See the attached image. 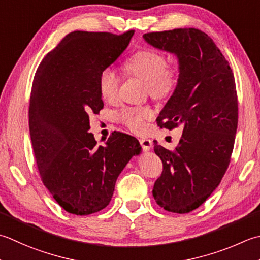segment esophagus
<instances>
[{
  "instance_id": "34e87169",
  "label": "esophagus",
  "mask_w": 260,
  "mask_h": 260,
  "mask_svg": "<svg viewBox=\"0 0 260 260\" xmlns=\"http://www.w3.org/2000/svg\"><path fill=\"white\" fill-rule=\"evenodd\" d=\"M140 143L144 151H149L152 147V141L149 139H140Z\"/></svg>"
}]
</instances>
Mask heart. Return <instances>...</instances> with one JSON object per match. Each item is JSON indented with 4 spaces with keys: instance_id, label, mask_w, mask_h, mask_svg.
<instances>
[{
    "instance_id": "1",
    "label": "heart",
    "mask_w": 260,
    "mask_h": 260,
    "mask_svg": "<svg viewBox=\"0 0 260 260\" xmlns=\"http://www.w3.org/2000/svg\"><path fill=\"white\" fill-rule=\"evenodd\" d=\"M124 69L128 75L143 81L146 92L156 100L166 99L174 93L181 74L179 59H167L162 52L149 48L135 53L125 63ZM98 84L104 100L113 103L118 98L121 78L113 68L101 71ZM117 116L129 131L142 134L146 131V123L153 118L154 113L149 106H135L125 107Z\"/></svg>"
}]
</instances>
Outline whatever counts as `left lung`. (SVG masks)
<instances>
[{
  "instance_id": "8db88e82",
  "label": "left lung",
  "mask_w": 260,
  "mask_h": 260,
  "mask_svg": "<svg viewBox=\"0 0 260 260\" xmlns=\"http://www.w3.org/2000/svg\"><path fill=\"white\" fill-rule=\"evenodd\" d=\"M143 37L154 47L175 53L181 63L179 83L156 123L169 131L181 125L182 137L175 150L154 141L164 170L152 194L166 211L185 214L211 196L230 165L238 127L235 76L213 39L200 29Z\"/></svg>"
}]
</instances>
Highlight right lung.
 <instances>
[{"instance_id":"1","label":"right lung","mask_w":260,"mask_h":260,"mask_svg":"<svg viewBox=\"0 0 260 260\" xmlns=\"http://www.w3.org/2000/svg\"><path fill=\"white\" fill-rule=\"evenodd\" d=\"M134 30L121 35L73 31L45 56L36 71L29 105V131L43 184L66 212L89 215L109 204L119 174L141 145L114 132L96 144L89 114L104 101L99 75L119 57Z\"/></svg>"}]
</instances>
